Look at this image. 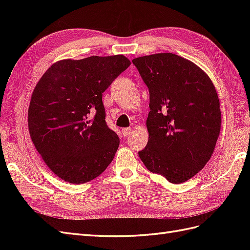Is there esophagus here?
Returning a JSON list of instances; mask_svg holds the SVG:
<instances>
[{"mask_svg":"<svg viewBox=\"0 0 250 250\" xmlns=\"http://www.w3.org/2000/svg\"><path fill=\"white\" fill-rule=\"evenodd\" d=\"M130 132H131V128H123L122 129V133L124 137H128V135L130 134Z\"/></svg>","mask_w":250,"mask_h":250,"instance_id":"34e87169","label":"esophagus"}]
</instances>
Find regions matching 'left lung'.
Segmentation results:
<instances>
[{
	"mask_svg": "<svg viewBox=\"0 0 250 250\" xmlns=\"http://www.w3.org/2000/svg\"><path fill=\"white\" fill-rule=\"evenodd\" d=\"M149 89V140L139 152L152 173L172 184L196 175L214 152L221 111L213 82L199 66L172 53L134 58Z\"/></svg>",
	"mask_w": 250,
	"mask_h": 250,
	"instance_id": "left-lung-1",
	"label": "left lung"
}]
</instances>
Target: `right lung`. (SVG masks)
I'll return each instance as SVG.
<instances>
[{
	"mask_svg": "<svg viewBox=\"0 0 250 250\" xmlns=\"http://www.w3.org/2000/svg\"><path fill=\"white\" fill-rule=\"evenodd\" d=\"M129 65L123 55L64 59L36 84L28 110L30 137L62 180L87 183L115 157L120 140L105 121L102 95Z\"/></svg>",
	"mask_w": 250,
	"mask_h": 250,
	"instance_id": "right-lung-1",
	"label": "right lung"
}]
</instances>
